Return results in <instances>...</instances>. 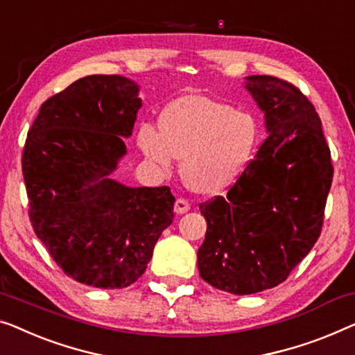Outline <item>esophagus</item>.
<instances>
[{
	"label": "esophagus",
	"instance_id": "34e87169",
	"mask_svg": "<svg viewBox=\"0 0 355 355\" xmlns=\"http://www.w3.org/2000/svg\"><path fill=\"white\" fill-rule=\"evenodd\" d=\"M190 209V203L184 198H178L176 203H174V213L176 214H184Z\"/></svg>",
	"mask_w": 355,
	"mask_h": 355
}]
</instances>
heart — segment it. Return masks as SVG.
Returning <instances> with one entry per match:
<instances>
[{
  "instance_id": "b5f03b06",
  "label": "heart",
  "mask_w": 355,
  "mask_h": 355,
  "mask_svg": "<svg viewBox=\"0 0 355 355\" xmlns=\"http://www.w3.org/2000/svg\"><path fill=\"white\" fill-rule=\"evenodd\" d=\"M137 142L146 155L169 168L182 158L189 189L216 193L232 186L253 160L259 128L246 112L203 96H182L163 112L162 128L142 125Z\"/></svg>"
}]
</instances>
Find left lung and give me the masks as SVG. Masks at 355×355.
Returning <instances> with one entry per match:
<instances>
[{"instance_id":"left-lung-1","label":"left lung","mask_w":355,"mask_h":355,"mask_svg":"<svg viewBox=\"0 0 355 355\" xmlns=\"http://www.w3.org/2000/svg\"><path fill=\"white\" fill-rule=\"evenodd\" d=\"M264 114L267 139L227 197L200 205L208 229L198 248L200 277L232 295L274 288L320 235L333 166L314 105L269 75L245 76Z\"/></svg>"}]
</instances>
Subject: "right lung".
<instances>
[{
	"label": "right lung",
	"mask_w": 355,
	"mask_h": 355,
	"mask_svg": "<svg viewBox=\"0 0 355 355\" xmlns=\"http://www.w3.org/2000/svg\"><path fill=\"white\" fill-rule=\"evenodd\" d=\"M139 85L91 75L41 105L24 148L30 220L67 275L94 288L139 279L171 225L169 187H128L112 178L142 107Z\"/></svg>",
	"instance_id": "add662e5"
}]
</instances>
